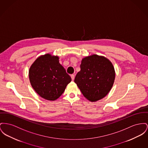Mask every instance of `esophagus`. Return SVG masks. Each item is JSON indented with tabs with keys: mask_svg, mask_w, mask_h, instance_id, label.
Instances as JSON below:
<instances>
[{
	"mask_svg": "<svg viewBox=\"0 0 148 148\" xmlns=\"http://www.w3.org/2000/svg\"><path fill=\"white\" fill-rule=\"evenodd\" d=\"M71 78L72 80H74V78H75V75H74V74H72V75H71Z\"/></svg>",
	"mask_w": 148,
	"mask_h": 148,
	"instance_id": "obj_1",
	"label": "esophagus"
}]
</instances>
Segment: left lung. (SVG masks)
<instances>
[{"label": "left lung", "instance_id": "obj_1", "mask_svg": "<svg viewBox=\"0 0 148 148\" xmlns=\"http://www.w3.org/2000/svg\"><path fill=\"white\" fill-rule=\"evenodd\" d=\"M115 71L112 62L102 56L92 55L83 58L74 82L83 95L90 102L106 96L113 86Z\"/></svg>", "mask_w": 148, "mask_h": 148}]
</instances>
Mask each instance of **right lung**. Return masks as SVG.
I'll use <instances>...</instances> for the list:
<instances>
[{"instance_id": "right-lung-1", "label": "right lung", "mask_w": 148, "mask_h": 148, "mask_svg": "<svg viewBox=\"0 0 148 148\" xmlns=\"http://www.w3.org/2000/svg\"><path fill=\"white\" fill-rule=\"evenodd\" d=\"M59 57L47 53L38 57L29 70V78L36 92L45 99L55 101L71 81Z\"/></svg>"}]
</instances>
